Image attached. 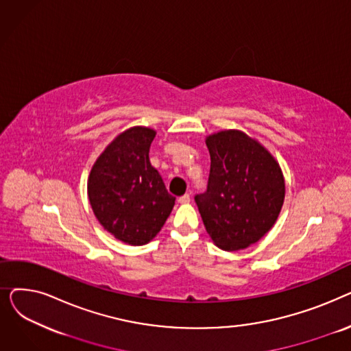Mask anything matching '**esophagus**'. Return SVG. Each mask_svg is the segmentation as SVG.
I'll use <instances>...</instances> for the list:
<instances>
[{
  "instance_id": "34e87169",
  "label": "esophagus",
  "mask_w": 351,
  "mask_h": 351,
  "mask_svg": "<svg viewBox=\"0 0 351 351\" xmlns=\"http://www.w3.org/2000/svg\"><path fill=\"white\" fill-rule=\"evenodd\" d=\"M178 202H179V204H182V205H185V204H189V202H191V195L185 193V195H183V196H180V197L178 199Z\"/></svg>"
}]
</instances>
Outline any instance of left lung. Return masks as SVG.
I'll return each instance as SVG.
<instances>
[{"label":"left lung","instance_id":"8db88e82","mask_svg":"<svg viewBox=\"0 0 351 351\" xmlns=\"http://www.w3.org/2000/svg\"><path fill=\"white\" fill-rule=\"evenodd\" d=\"M210 172L195 202L206 232L226 252L246 249L273 228L285 202V178L270 152L242 131L206 138Z\"/></svg>","mask_w":351,"mask_h":351}]
</instances>
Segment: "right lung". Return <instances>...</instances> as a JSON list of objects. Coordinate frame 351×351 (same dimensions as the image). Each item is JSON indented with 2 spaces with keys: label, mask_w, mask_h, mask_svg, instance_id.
<instances>
[{
  "label": "right lung",
  "mask_w": 351,
  "mask_h": 351,
  "mask_svg": "<svg viewBox=\"0 0 351 351\" xmlns=\"http://www.w3.org/2000/svg\"><path fill=\"white\" fill-rule=\"evenodd\" d=\"M155 135L145 126L126 129L105 147L88 178L89 204L98 222L132 246L151 242L175 205L149 162Z\"/></svg>",
  "instance_id": "right-lung-1"
}]
</instances>
